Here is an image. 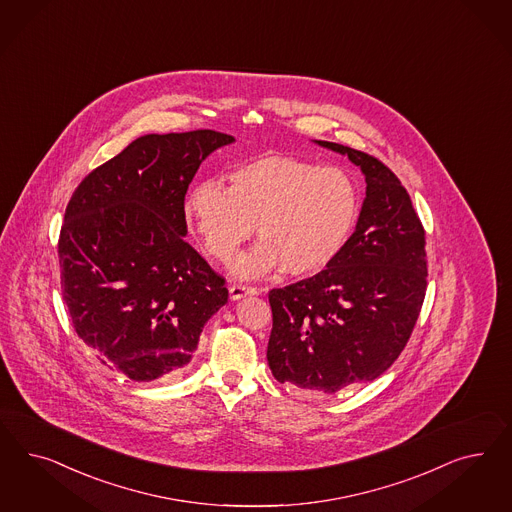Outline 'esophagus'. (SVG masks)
Instances as JSON below:
<instances>
[{
  "label": "esophagus",
  "instance_id": "esophagus-1",
  "mask_svg": "<svg viewBox=\"0 0 512 512\" xmlns=\"http://www.w3.org/2000/svg\"><path fill=\"white\" fill-rule=\"evenodd\" d=\"M262 290L254 286H245V284H233L230 286L231 301H239L241 297L258 296Z\"/></svg>",
  "mask_w": 512,
  "mask_h": 512
}]
</instances>
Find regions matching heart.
<instances>
[{"mask_svg":"<svg viewBox=\"0 0 512 512\" xmlns=\"http://www.w3.org/2000/svg\"><path fill=\"white\" fill-rule=\"evenodd\" d=\"M228 182L196 184L186 216L203 250L222 264L256 228L260 243L231 264L241 279L279 269L292 277L324 271L347 247L360 216L358 184L341 167L264 154L231 169Z\"/></svg>","mask_w":512,"mask_h":512,"instance_id":"1","label":"heart"}]
</instances>
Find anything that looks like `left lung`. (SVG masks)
I'll use <instances>...</instances> for the list:
<instances>
[{"label": "left lung", "instance_id": "1", "mask_svg": "<svg viewBox=\"0 0 512 512\" xmlns=\"http://www.w3.org/2000/svg\"><path fill=\"white\" fill-rule=\"evenodd\" d=\"M314 143L360 167L365 198L330 267L269 292L267 363L281 384L335 394L379 379L407 345L426 296V233L386 165L360 150Z\"/></svg>", "mask_w": 512, "mask_h": 512}]
</instances>
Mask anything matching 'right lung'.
<instances>
[{
  "label": "right lung",
  "instance_id": "right-lung-1",
  "mask_svg": "<svg viewBox=\"0 0 512 512\" xmlns=\"http://www.w3.org/2000/svg\"><path fill=\"white\" fill-rule=\"evenodd\" d=\"M235 139L198 130L137 137L73 192L58 243L77 335L135 382L175 379L228 288L186 237L184 196L201 162Z\"/></svg>",
  "mask_w": 512,
  "mask_h": 512
}]
</instances>
